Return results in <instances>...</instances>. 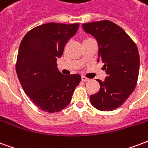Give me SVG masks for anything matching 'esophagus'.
<instances>
[{"label":"esophagus","instance_id":"obj_1","mask_svg":"<svg viewBox=\"0 0 148 148\" xmlns=\"http://www.w3.org/2000/svg\"><path fill=\"white\" fill-rule=\"evenodd\" d=\"M81 79H82V81H83V82H85V83H86V82H89V81H90V79L86 78V76H82V77H81Z\"/></svg>","mask_w":148,"mask_h":148}]
</instances>
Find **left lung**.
Instances as JSON below:
<instances>
[{
	"label": "left lung",
	"mask_w": 148,
	"mask_h": 148,
	"mask_svg": "<svg viewBox=\"0 0 148 148\" xmlns=\"http://www.w3.org/2000/svg\"><path fill=\"white\" fill-rule=\"evenodd\" d=\"M84 31L98 43V59L104 65L107 76L100 83V90L90 95L91 104L100 111L119 108L135 89L139 75L137 47L123 29L109 20L84 23Z\"/></svg>",
	"instance_id": "1"
}]
</instances>
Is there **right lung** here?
<instances>
[{
	"mask_svg": "<svg viewBox=\"0 0 148 148\" xmlns=\"http://www.w3.org/2000/svg\"><path fill=\"white\" fill-rule=\"evenodd\" d=\"M79 25L46 23L29 31L20 44L15 66L18 78L26 95L42 111L54 113L67 107L80 83V75H63L56 62Z\"/></svg>",
	"mask_w": 148,
	"mask_h": 148,
	"instance_id": "add662e5",
	"label": "right lung"
}]
</instances>
